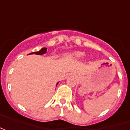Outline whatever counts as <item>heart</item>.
<instances>
[{"instance_id": "heart-1", "label": "heart", "mask_w": 130, "mask_h": 130, "mask_svg": "<svg viewBox=\"0 0 130 130\" xmlns=\"http://www.w3.org/2000/svg\"><path fill=\"white\" fill-rule=\"evenodd\" d=\"M69 56L74 59H80V58H83L85 56V54H84V52H82V51H76L69 54Z\"/></svg>"}]
</instances>
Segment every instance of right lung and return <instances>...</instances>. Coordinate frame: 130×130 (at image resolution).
<instances>
[{
    "instance_id": "add662e5",
    "label": "right lung",
    "mask_w": 130,
    "mask_h": 130,
    "mask_svg": "<svg viewBox=\"0 0 130 130\" xmlns=\"http://www.w3.org/2000/svg\"><path fill=\"white\" fill-rule=\"evenodd\" d=\"M47 51V48H42L40 51H35V52H33V53H30V54H37V55H42L44 54H46V53ZM59 84V82L57 83V84ZM56 84V85H57Z\"/></svg>"
}]
</instances>
